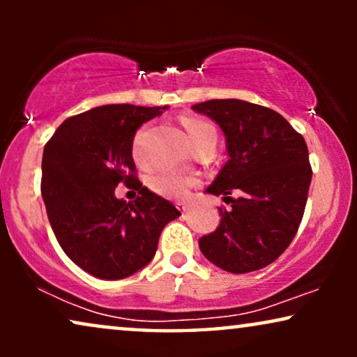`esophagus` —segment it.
I'll return each mask as SVG.
<instances>
[{
    "instance_id": "34e87169",
    "label": "esophagus",
    "mask_w": 357,
    "mask_h": 357,
    "mask_svg": "<svg viewBox=\"0 0 357 357\" xmlns=\"http://www.w3.org/2000/svg\"><path fill=\"white\" fill-rule=\"evenodd\" d=\"M177 206H178V209H180V211H188V209H190V206H188V204L187 203H183V202H178L177 203Z\"/></svg>"
}]
</instances>
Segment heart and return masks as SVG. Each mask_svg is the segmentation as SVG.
Returning <instances> with one entry per match:
<instances>
[{
  "label": "heart",
  "mask_w": 357,
  "mask_h": 357,
  "mask_svg": "<svg viewBox=\"0 0 357 357\" xmlns=\"http://www.w3.org/2000/svg\"><path fill=\"white\" fill-rule=\"evenodd\" d=\"M183 128L187 131L188 141L195 143V141L214 138V128L206 121L199 119H183ZM146 128H141L138 133L135 135L133 139V158L138 162H143V154H141V143H143ZM151 187L160 195L170 198H183L188 195V190L195 185V178L188 177V175L172 172V170H159L151 175L149 178Z\"/></svg>",
  "instance_id": "obj_1"
}]
</instances>
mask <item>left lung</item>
<instances>
[{
    "label": "left lung",
    "mask_w": 357,
    "mask_h": 357,
    "mask_svg": "<svg viewBox=\"0 0 357 357\" xmlns=\"http://www.w3.org/2000/svg\"><path fill=\"white\" fill-rule=\"evenodd\" d=\"M192 109L219 125L229 155L206 193L222 197L231 208H219L221 222L199 238V250L224 271L261 270L289 247L304 216L312 180L305 141L284 116L263 105L214 99Z\"/></svg>",
    "instance_id": "obj_1"
}]
</instances>
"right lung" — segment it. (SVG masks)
I'll list each match as a JSON object with an SVG mask.
<instances>
[{
  "mask_svg": "<svg viewBox=\"0 0 357 357\" xmlns=\"http://www.w3.org/2000/svg\"><path fill=\"white\" fill-rule=\"evenodd\" d=\"M164 107L112 104L58 126L42 158V198L63 252L99 280H123L153 260L159 236L180 211L136 178V130ZM123 181L135 202L114 197Z\"/></svg>",
  "mask_w": 357,
  "mask_h": 357,
  "instance_id": "add662e5",
  "label": "right lung"
}]
</instances>
